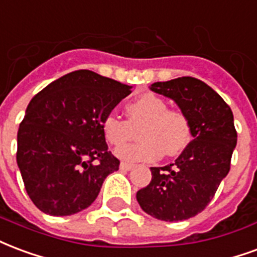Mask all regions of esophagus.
Returning <instances> with one entry per match:
<instances>
[{
	"mask_svg": "<svg viewBox=\"0 0 257 257\" xmlns=\"http://www.w3.org/2000/svg\"><path fill=\"white\" fill-rule=\"evenodd\" d=\"M132 167H134V165H132V163L121 162V165H119V169H121V170H131Z\"/></svg>",
	"mask_w": 257,
	"mask_h": 257,
	"instance_id": "esophagus-1",
	"label": "esophagus"
}]
</instances>
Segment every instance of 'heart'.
I'll return each instance as SVG.
<instances>
[{"label":"heart","instance_id":"b5f03b06","mask_svg":"<svg viewBox=\"0 0 257 257\" xmlns=\"http://www.w3.org/2000/svg\"><path fill=\"white\" fill-rule=\"evenodd\" d=\"M128 119L114 114L102 121L106 142L118 147L136 136L140 140L115 150V155L128 162L154 161L162 155L176 157L191 142L192 126L187 114L167 107V102L154 92H144L125 106Z\"/></svg>","mask_w":257,"mask_h":257}]
</instances>
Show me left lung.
Segmentation results:
<instances>
[{
  "instance_id": "left-lung-1",
  "label": "left lung",
  "mask_w": 257,
  "mask_h": 257,
  "mask_svg": "<svg viewBox=\"0 0 257 257\" xmlns=\"http://www.w3.org/2000/svg\"><path fill=\"white\" fill-rule=\"evenodd\" d=\"M150 88L174 100L187 114L192 142L174 163L151 167V182L136 199L144 212L157 219H189L208 206L229 173L237 144L233 113L210 85L195 77L158 81Z\"/></svg>"
}]
</instances>
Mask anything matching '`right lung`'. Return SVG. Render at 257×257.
<instances>
[{"instance_id": "1", "label": "right lung", "mask_w": 257, "mask_h": 257, "mask_svg": "<svg viewBox=\"0 0 257 257\" xmlns=\"http://www.w3.org/2000/svg\"><path fill=\"white\" fill-rule=\"evenodd\" d=\"M131 85L81 69L38 92L17 132V166L32 203L72 215L91 206L119 161L107 150L102 121Z\"/></svg>"}]
</instances>
